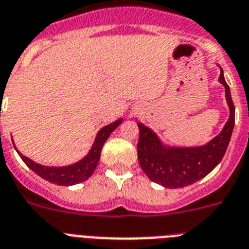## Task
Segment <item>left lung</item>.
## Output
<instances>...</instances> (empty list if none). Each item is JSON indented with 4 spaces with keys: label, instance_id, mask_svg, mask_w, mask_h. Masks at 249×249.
<instances>
[{
    "label": "left lung",
    "instance_id": "1",
    "mask_svg": "<svg viewBox=\"0 0 249 249\" xmlns=\"http://www.w3.org/2000/svg\"><path fill=\"white\" fill-rule=\"evenodd\" d=\"M218 68L220 69L218 81L224 86L229 116L217 137L203 145H170L165 144L153 129L138 123V159L142 169L151 181L170 189L187 187L208 176L224 157L234 127L235 110L223 70L219 65Z\"/></svg>",
    "mask_w": 249,
    "mask_h": 249
}]
</instances>
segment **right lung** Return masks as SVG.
I'll return each instance as SVG.
<instances>
[{
	"mask_svg": "<svg viewBox=\"0 0 249 249\" xmlns=\"http://www.w3.org/2000/svg\"><path fill=\"white\" fill-rule=\"evenodd\" d=\"M123 120L124 119L120 118L115 120V122H112L111 124H107L104 127H101L100 130L98 131V134H96L94 142H92V146L90 148L88 154L83 159H80L79 161L70 164V165L50 166L38 164L36 161L31 160L30 158L21 154L20 151L17 150L16 145H15L14 139H12V142H14L15 149H16V151L21 157V159L25 161L26 165L29 166L32 172H35L41 178L50 181V183H53V184L68 185L69 187V185L83 183V181H85L86 179H89L92 176V173L96 169V165L99 163V159H100V153L103 145L105 144L107 138L110 137V134L115 130L119 125L122 124Z\"/></svg>",
	"mask_w": 249,
	"mask_h": 249,
	"instance_id": "add662e5",
	"label": "right lung"
}]
</instances>
